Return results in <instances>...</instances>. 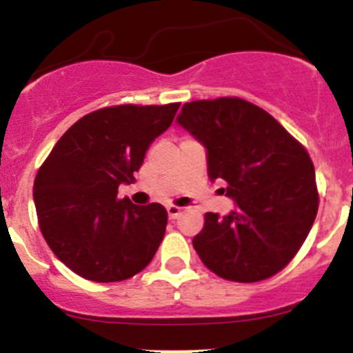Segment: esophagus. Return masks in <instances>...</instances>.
<instances>
[{
    "instance_id": "34e87169",
    "label": "esophagus",
    "mask_w": 353,
    "mask_h": 353,
    "mask_svg": "<svg viewBox=\"0 0 353 353\" xmlns=\"http://www.w3.org/2000/svg\"><path fill=\"white\" fill-rule=\"evenodd\" d=\"M167 215H169L170 220H176L177 216L181 215V208H179V206L169 205V206H167Z\"/></svg>"
}]
</instances>
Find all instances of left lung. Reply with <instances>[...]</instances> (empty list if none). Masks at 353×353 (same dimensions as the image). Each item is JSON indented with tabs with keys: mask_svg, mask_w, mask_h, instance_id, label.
Masks as SVG:
<instances>
[{
	"mask_svg": "<svg viewBox=\"0 0 353 353\" xmlns=\"http://www.w3.org/2000/svg\"><path fill=\"white\" fill-rule=\"evenodd\" d=\"M177 124L206 150L210 181L223 179L236 208L205 213L193 237L203 265L232 282H259L285 268L318 213L314 165L266 110L237 97L183 105Z\"/></svg>",
	"mask_w": 353,
	"mask_h": 353,
	"instance_id": "1",
	"label": "left lung"
}]
</instances>
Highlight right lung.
I'll return each mask as SVG.
<instances>
[{"mask_svg":"<svg viewBox=\"0 0 353 353\" xmlns=\"http://www.w3.org/2000/svg\"><path fill=\"white\" fill-rule=\"evenodd\" d=\"M181 104L114 105L87 114L59 138L34 181L46 243L83 279L121 282L140 273L163 239L167 212L117 196L133 183L152 141Z\"/></svg>","mask_w":353,"mask_h":353,"instance_id":"add662e5","label":"right lung"}]
</instances>
